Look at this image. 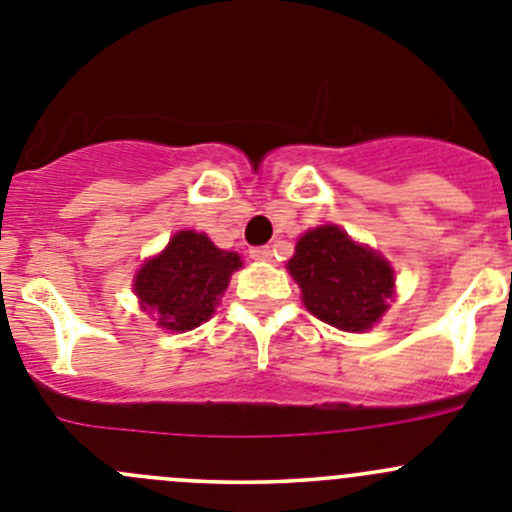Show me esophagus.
Segmentation results:
<instances>
[{"label": "esophagus", "mask_w": 512, "mask_h": 512, "mask_svg": "<svg viewBox=\"0 0 512 512\" xmlns=\"http://www.w3.org/2000/svg\"><path fill=\"white\" fill-rule=\"evenodd\" d=\"M251 259L253 261H271V259H274V251H271L269 246L251 248Z\"/></svg>", "instance_id": "34e87169"}]
</instances>
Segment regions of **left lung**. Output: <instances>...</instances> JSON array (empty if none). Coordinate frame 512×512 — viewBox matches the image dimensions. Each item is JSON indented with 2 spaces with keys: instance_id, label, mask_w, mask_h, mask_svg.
Segmentation results:
<instances>
[{
  "instance_id": "1",
  "label": "left lung",
  "mask_w": 512,
  "mask_h": 512,
  "mask_svg": "<svg viewBox=\"0 0 512 512\" xmlns=\"http://www.w3.org/2000/svg\"><path fill=\"white\" fill-rule=\"evenodd\" d=\"M286 269L299 284L306 309L342 332L372 329L394 296L389 261L332 223L306 231Z\"/></svg>"
}]
</instances>
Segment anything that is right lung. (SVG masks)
<instances>
[{
  "label": "right lung",
  "mask_w": 512,
  "mask_h": 512,
  "mask_svg": "<svg viewBox=\"0 0 512 512\" xmlns=\"http://www.w3.org/2000/svg\"><path fill=\"white\" fill-rule=\"evenodd\" d=\"M241 264L236 251L213 246L206 233L178 231L163 253L140 266L133 289L160 329L191 332L211 319Z\"/></svg>",
  "instance_id": "add662e5"
}]
</instances>
